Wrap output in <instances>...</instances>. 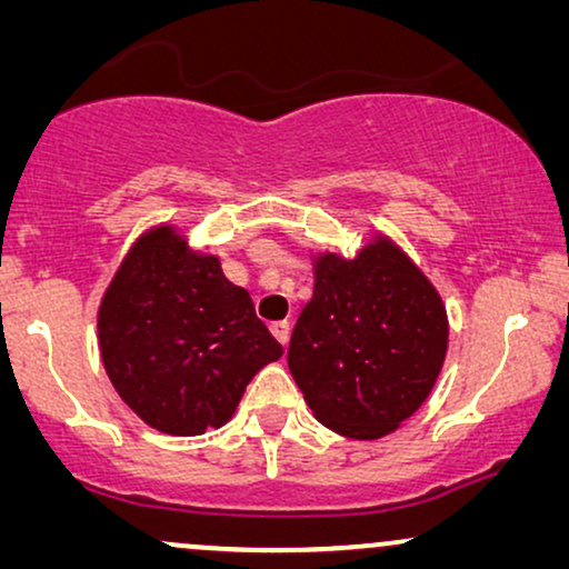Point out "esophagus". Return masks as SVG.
<instances>
[{
  "label": "esophagus",
  "instance_id": "1",
  "mask_svg": "<svg viewBox=\"0 0 569 569\" xmlns=\"http://www.w3.org/2000/svg\"><path fill=\"white\" fill-rule=\"evenodd\" d=\"M271 337H274L282 347L290 345V323H274V326H271Z\"/></svg>",
  "mask_w": 569,
  "mask_h": 569
}]
</instances>
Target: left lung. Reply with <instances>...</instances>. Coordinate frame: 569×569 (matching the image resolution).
I'll return each mask as SVG.
<instances>
[{"instance_id":"obj_1","label":"left lung","mask_w":569,"mask_h":569,"mask_svg":"<svg viewBox=\"0 0 569 569\" xmlns=\"http://www.w3.org/2000/svg\"><path fill=\"white\" fill-rule=\"evenodd\" d=\"M448 349L440 295L399 248L378 240L352 261H316L313 298L287 365L316 419L355 440L393 432L430 396Z\"/></svg>"}]
</instances>
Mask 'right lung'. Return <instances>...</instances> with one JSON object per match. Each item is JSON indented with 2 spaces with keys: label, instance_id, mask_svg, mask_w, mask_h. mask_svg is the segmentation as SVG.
Segmentation results:
<instances>
[{
  "label": "right lung",
  "instance_id": "obj_1",
  "mask_svg": "<svg viewBox=\"0 0 569 569\" xmlns=\"http://www.w3.org/2000/svg\"><path fill=\"white\" fill-rule=\"evenodd\" d=\"M98 337L116 393L181 438L228 422L248 380L282 357L243 287L170 228L131 248L100 302Z\"/></svg>",
  "mask_w": 569,
  "mask_h": 569
}]
</instances>
